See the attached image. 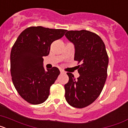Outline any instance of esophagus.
<instances>
[{
  "instance_id": "obj_1",
  "label": "esophagus",
  "mask_w": 128,
  "mask_h": 128,
  "mask_svg": "<svg viewBox=\"0 0 128 128\" xmlns=\"http://www.w3.org/2000/svg\"><path fill=\"white\" fill-rule=\"evenodd\" d=\"M60 72H61V73H65V72H64V71H63V70H62V69H60Z\"/></svg>"
}]
</instances>
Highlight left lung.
I'll list each match as a JSON object with an SVG mask.
<instances>
[{"label":"left lung","mask_w":128,"mask_h":128,"mask_svg":"<svg viewBox=\"0 0 128 128\" xmlns=\"http://www.w3.org/2000/svg\"><path fill=\"white\" fill-rule=\"evenodd\" d=\"M75 47L74 60L78 61L80 77L76 80L66 73L65 97L70 106L82 108L91 104L100 94L107 78L108 56L102 39L89 30H68L65 34Z\"/></svg>","instance_id":"8db88e82"}]
</instances>
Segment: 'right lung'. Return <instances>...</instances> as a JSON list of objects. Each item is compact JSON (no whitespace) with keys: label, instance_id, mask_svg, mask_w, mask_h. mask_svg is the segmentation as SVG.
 <instances>
[{"label":"right lung","instance_id":"right-lung-1","mask_svg":"<svg viewBox=\"0 0 128 128\" xmlns=\"http://www.w3.org/2000/svg\"><path fill=\"white\" fill-rule=\"evenodd\" d=\"M65 29L30 27L23 30L11 48L10 55L12 81L21 97L29 103L45 102L60 70L57 67L46 70L44 56L48 55L50 45L65 34Z\"/></svg>","mask_w":128,"mask_h":128}]
</instances>
